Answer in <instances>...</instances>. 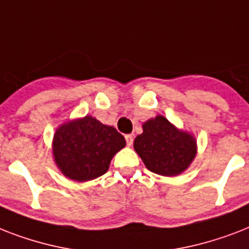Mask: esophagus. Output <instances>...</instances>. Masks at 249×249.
I'll list each match as a JSON object with an SVG mask.
<instances>
[{"mask_svg":"<svg viewBox=\"0 0 249 249\" xmlns=\"http://www.w3.org/2000/svg\"><path fill=\"white\" fill-rule=\"evenodd\" d=\"M125 140H126V144H128V146H132V144H133V136H132V134H126V136H125Z\"/></svg>","mask_w":249,"mask_h":249,"instance_id":"esophagus-1","label":"esophagus"}]
</instances>
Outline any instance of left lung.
<instances>
[{"instance_id":"1","label":"left lung","mask_w":249,"mask_h":249,"mask_svg":"<svg viewBox=\"0 0 249 249\" xmlns=\"http://www.w3.org/2000/svg\"><path fill=\"white\" fill-rule=\"evenodd\" d=\"M143 133L134 140V150L146 168L160 176L173 177L185 172L196 155V141L158 115L142 125Z\"/></svg>"}]
</instances>
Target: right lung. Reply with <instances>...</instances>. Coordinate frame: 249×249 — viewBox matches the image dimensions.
I'll return each mask as SVG.
<instances>
[{
    "mask_svg": "<svg viewBox=\"0 0 249 249\" xmlns=\"http://www.w3.org/2000/svg\"><path fill=\"white\" fill-rule=\"evenodd\" d=\"M125 144V138L113 126L85 116L56 129L53 155L66 177L85 182L105 174L113 155Z\"/></svg>",
    "mask_w": 249,
    "mask_h": 249,
    "instance_id": "1",
    "label": "right lung"
}]
</instances>
